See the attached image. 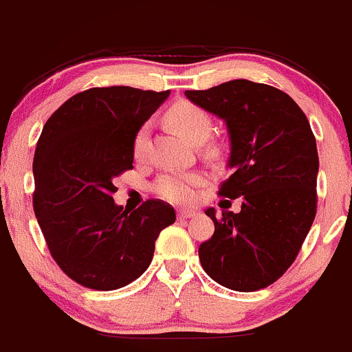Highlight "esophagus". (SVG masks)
<instances>
[{
    "instance_id": "1",
    "label": "esophagus",
    "mask_w": 352,
    "mask_h": 352,
    "mask_svg": "<svg viewBox=\"0 0 352 352\" xmlns=\"http://www.w3.org/2000/svg\"><path fill=\"white\" fill-rule=\"evenodd\" d=\"M177 217H179V219H192V217H195V212L188 210V208H180V210L177 212Z\"/></svg>"
}]
</instances>
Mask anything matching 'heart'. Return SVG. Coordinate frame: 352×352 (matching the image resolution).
<instances>
[{"label":"heart","instance_id":"1","mask_svg":"<svg viewBox=\"0 0 352 352\" xmlns=\"http://www.w3.org/2000/svg\"><path fill=\"white\" fill-rule=\"evenodd\" d=\"M167 122L194 145H202L212 133V120L207 111L190 102L175 103L167 111ZM146 138H148V125H144L135 135V157L144 155ZM204 182L206 177L199 172H167L155 180L153 190L167 202L188 204L195 199L197 187L204 185Z\"/></svg>","mask_w":352,"mask_h":352}]
</instances>
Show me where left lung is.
Instances as JSON below:
<instances>
[{"label": "left lung", "instance_id": "8db88e82", "mask_svg": "<svg viewBox=\"0 0 352 352\" xmlns=\"http://www.w3.org/2000/svg\"><path fill=\"white\" fill-rule=\"evenodd\" d=\"M185 96L226 122L232 175L219 195L242 199L239 214L206 210L215 230L199 247L200 264L232 291L267 287L296 261L316 217L319 157L309 120L287 94L249 80Z\"/></svg>", "mask_w": 352, "mask_h": 352}]
</instances>
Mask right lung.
Listing matches in <instances>:
<instances>
[{
    "label": "right lung",
    "instance_id": "add662e5",
    "mask_svg": "<svg viewBox=\"0 0 352 352\" xmlns=\"http://www.w3.org/2000/svg\"><path fill=\"white\" fill-rule=\"evenodd\" d=\"M170 94L90 88L46 120L33 158V208L50 254L75 283L113 291L150 265L175 210L150 199L137 210L113 202V179L133 168V140Z\"/></svg>",
    "mask_w": 352,
    "mask_h": 352
}]
</instances>
